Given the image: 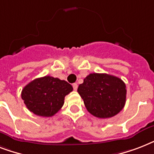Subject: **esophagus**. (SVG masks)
Segmentation results:
<instances>
[{
  "mask_svg": "<svg viewBox=\"0 0 154 154\" xmlns=\"http://www.w3.org/2000/svg\"><path fill=\"white\" fill-rule=\"evenodd\" d=\"M72 87H73V89H74V90H77L78 85H77V83H74V84H72Z\"/></svg>",
  "mask_w": 154,
  "mask_h": 154,
  "instance_id": "34e87169",
  "label": "esophagus"
}]
</instances>
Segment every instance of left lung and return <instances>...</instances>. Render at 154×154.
I'll use <instances>...</instances> for the list:
<instances>
[{
  "mask_svg": "<svg viewBox=\"0 0 154 154\" xmlns=\"http://www.w3.org/2000/svg\"><path fill=\"white\" fill-rule=\"evenodd\" d=\"M77 92L94 117L109 118L124 108L126 86L119 77L106 73H90L79 85Z\"/></svg>",
  "mask_w": 154,
  "mask_h": 154,
  "instance_id": "obj_1",
  "label": "left lung"
}]
</instances>
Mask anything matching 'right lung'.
Masks as SVG:
<instances>
[{"mask_svg":"<svg viewBox=\"0 0 154 154\" xmlns=\"http://www.w3.org/2000/svg\"><path fill=\"white\" fill-rule=\"evenodd\" d=\"M72 87L64 80L50 76L29 82L21 92V98L30 112L42 117H52L64 105L65 97Z\"/></svg>","mask_w":154,"mask_h":154,"instance_id":"1","label":"right lung"}]
</instances>
